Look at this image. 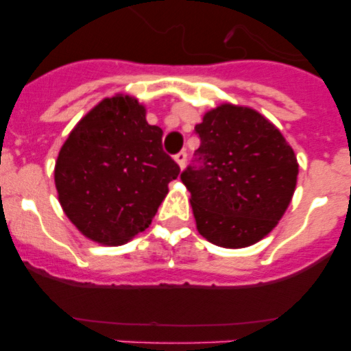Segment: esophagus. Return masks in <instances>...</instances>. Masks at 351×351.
Returning a JSON list of instances; mask_svg holds the SVG:
<instances>
[{"mask_svg": "<svg viewBox=\"0 0 351 351\" xmlns=\"http://www.w3.org/2000/svg\"><path fill=\"white\" fill-rule=\"evenodd\" d=\"M176 161H178V165L181 167V169H184V165H186V158H188V153H186V151H179L178 154H176Z\"/></svg>", "mask_w": 351, "mask_h": 351, "instance_id": "obj_1", "label": "esophagus"}]
</instances>
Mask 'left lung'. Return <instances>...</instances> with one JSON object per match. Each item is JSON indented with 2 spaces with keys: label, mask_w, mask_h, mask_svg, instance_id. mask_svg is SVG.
Here are the masks:
<instances>
[{
  "label": "left lung",
  "mask_w": 351,
  "mask_h": 351,
  "mask_svg": "<svg viewBox=\"0 0 351 351\" xmlns=\"http://www.w3.org/2000/svg\"><path fill=\"white\" fill-rule=\"evenodd\" d=\"M200 147L182 170L197 228L221 247L258 243L295 191L299 165L281 132L253 108L223 104L195 126Z\"/></svg>",
  "instance_id": "1"
}]
</instances>
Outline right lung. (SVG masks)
<instances>
[{
    "instance_id": "1",
    "label": "right lung",
    "mask_w": 351,
    "mask_h": 351,
    "mask_svg": "<svg viewBox=\"0 0 351 351\" xmlns=\"http://www.w3.org/2000/svg\"><path fill=\"white\" fill-rule=\"evenodd\" d=\"M161 135L147 125L145 108L123 95L100 101L68 135L56 161V190L86 237L117 246L151 225L181 172Z\"/></svg>"
}]
</instances>
